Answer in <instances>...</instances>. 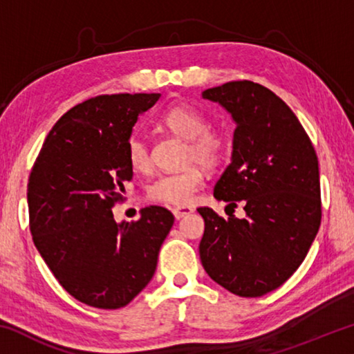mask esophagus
<instances>
[{"label": "esophagus", "instance_id": "34e87169", "mask_svg": "<svg viewBox=\"0 0 354 354\" xmlns=\"http://www.w3.org/2000/svg\"><path fill=\"white\" fill-rule=\"evenodd\" d=\"M171 212H173V215H175V218L179 220V218L185 217V215L194 212V209H192L190 206H176V207L171 209Z\"/></svg>", "mask_w": 354, "mask_h": 354}]
</instances>
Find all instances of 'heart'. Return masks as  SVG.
<instances>
[{"mask_svg": "<svg viewBox=\"0 0 354 354\" xmlns=\"http://www.w3.org/2000/svg\"><path fill=\"white\" fill-rule=\"evenodd\" d=\"M162 122L173 133L189 140L185 151L187 162L196 160L203 165H215L223 156L225 139L217 131L209 129L206 113L198 107L183 103L169 107L162 115ZM127 158L134 171H148L151 167L148 143L143 136L134 133L127 142ZM205 183L200 167L192 165L181 171L164 173L154 179L148 187L149 200L171 206H185L194 201L196 192Z\"/></svg>", "mask_w": 354, "mask_h": 354, "instance_id": "b5f03b06", "label": "heart"}]
</instances>
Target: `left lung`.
<instances>
[{
    "mask_svg": "<svg viewBox=\"0 0 354 354\" xmlns=\"http://www.w3.org/2000/svg\"><path fill=\"white\" fill-rule=\"evenodd\" d=\"M236 122L231 164L214 196L245 218H205L200 257L215 283L239 297H262L284 284L306 257L322 220L319 159L309 136L283 100L261 84L231 81L207 88Z\"/></svg>",
    "mask_w": 354,
    "mask_h": 354,
    "instance_id": "obj_1",
    "label": "left lung"
}]
</instances>
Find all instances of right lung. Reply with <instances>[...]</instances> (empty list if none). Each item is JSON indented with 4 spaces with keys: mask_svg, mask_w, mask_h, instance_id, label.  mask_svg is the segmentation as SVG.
Instances as JSON below:
<instances>
[{
    "mask_svg": "<svg viewBox=\"0 0 354 354\" xmlns=\"http://www.w3.org/2000/svg\"><path fill=\"white\" fill-rule=\"evenodd\" d=\"M160 93L100 95L64 113L46 136L28 183L29 230L46 266L77 301L118 309L151 281L175 217L148 206L113 220L133 179L127 142Z\"/></svg>",
    "mask_w": 354,
    "mask_h": 354,
    "instance_id": "right-lung-1",
    "label": "right lung"
}]
</instances>
